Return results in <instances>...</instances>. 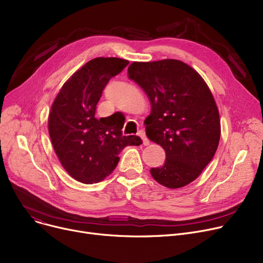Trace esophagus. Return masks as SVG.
I'll list each match as a JSON object with an SVG mask.
<instances>
[{
  "label": "esophagus",
  "instance_id": "34e87169",
  "mask_svg": "<svg viewBox=\"0 0 263 263\" xmlns=\"http://www.w3.org/2000/svg\"><path fill=\"white\" fill-rule=\"evenodd\" d=\"M139 135L142 137L143 144H144L145 146H147V145H149V144H150V141L147 139V136H146V134H145V132H144L143 130H141V131L139 132Z\"/></svg>",
  "mask_w": 263,
  "mask_h": 263
}]
</instances>
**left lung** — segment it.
<instances>
[{
    "label": "left lung",
    "mask_w": 263,
    "mask_h": 263,
    "mask_svg": "<svg viewBox=\"0 0 263 263\" xmlns=\"http://www.w3.org/2000/svg\"><path fill=\"white\" fill-rule=\"evenodd\" d=\"M128 73L151 103L145 120L148 139L166 153L163 166L151 168V176L170 189L194 181L213 159L220 136L218 109L208 85L178 60L134 62Z\"/></svg>",
    "instance_id": "left-lung-1"
}]
</instances>
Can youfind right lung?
<instances>
[{
  "label": "right lung",
  "mask_w": 263,
  "mask_h": 263,
  "mask_svg": "<svg viewBox=\"0 0 263 263\" xmlns=\"http://www.w3.org/2000/svg\"><path fill=\"white\" fill-rule=\"evenodd\" d=\"M128 64L117 58L89 61L65 83L52 104L49 134L54 151L66 172L82 183L103 180L117 166L124 147L142 144L139 136L122 135L123 116L95 117L108 81Z\"/></svg>",
  "instance_id": "obj_1"
}]
</instances>
